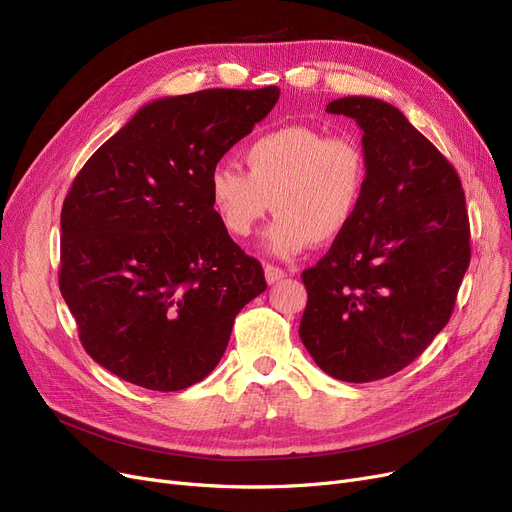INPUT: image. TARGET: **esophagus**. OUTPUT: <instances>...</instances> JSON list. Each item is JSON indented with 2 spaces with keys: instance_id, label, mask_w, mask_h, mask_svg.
<instances>
[{
  "instance_id": "34e87169",
  "label": "esophagus",
  "mask_w": 512,
  "mask_h": 512,
  "mask_svg": "<svg viewBox=\"0 0 512 512\" xmlns=\"http://www.w3.org/2000/svg\"><path fill=\"white\" fill-rule=\"evenodd\" d=\"M288 274L282 270V267H276V265H265V280L267 284H276L280 282L282 278H286Z\"/></svg>"
}]
</instances>
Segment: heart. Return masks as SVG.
<instances>
[{
  "label": "heart",
  "mask_w": 512,
  "mask_h": 512,
  "mask_svg": "<svg viewBox=\"0 0 512 512\" xmlns=\"http://www.w3.org/2000/svg\"><path fill=\"white\" fill-rule=\"evenodd\" d=\"M247 172L234 161L213 164L207 193L213 211L234 238L253 234L267 211L278 215L265 232V249L290 259L332 245L353 226L361 211L369 161L351 134L307 124L267 130L245 147Z\"/></svg>",
  "instance_id": "b5f03b06"
}]
</instances>
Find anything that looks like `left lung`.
<instances>
[{"instance_id": "8db88e82", "label": "left lung", "mask_w": 512, "mask_h": 512, "mask_svg": "<svg viewBox=\"0 0 512 512\" xmlns=\"http://www.w3.org/2000/svg\"><path fill=\"white\" fill-rule=\"evenodd\" d=\"M326 112L361 126L369 180L353 226L303 272L299 336L328 375L363 384L413 363L448 324L469 215L459 174L394 105L353 95Z\"/></svg>"}]
</instances>
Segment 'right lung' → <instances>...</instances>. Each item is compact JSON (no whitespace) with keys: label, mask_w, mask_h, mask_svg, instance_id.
Masks as SVG:
<instances>
[{"label":"right lung","mask_w":512,"mask_h":512,"mask_svg":"<svg viewBox=\"0 0 512 512\" xmlns=\"http://www.w3.org/2000/svg\"><path fill=\"white\" fill-rule=\"evenodd\" d=\"M278 87L155 99L105 141L62 207L60 290L93 361L176 392L220 363L267 284L213 211L207 176L272 112Z\"/></svg>","instance_id":"1"}]
</instances>
